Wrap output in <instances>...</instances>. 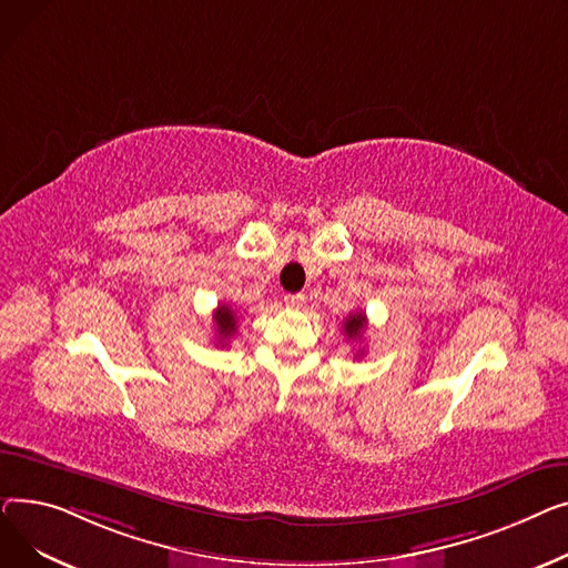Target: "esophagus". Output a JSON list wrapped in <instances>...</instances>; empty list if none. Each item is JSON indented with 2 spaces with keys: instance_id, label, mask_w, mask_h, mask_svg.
Here are the masks:
<instances>
[{
  "instance_id": "34e87169",
  "label": "esophagus",
  "mask_w": 568,
  "mask_h": 568,
  "mask_svg": "<svg viewBox=\"0 0 568 568\" xmlns=\"http://www.w3.org/2000/svg\"><path fill=\"white\" fill-rule=\"evenodd\" d=\"M284 303L291 310H300V307H305V295L303 293H288V295H284Z\"/></svg>"
}]
</instances>
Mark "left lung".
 Returning a JSON list of instances; mask_svg holds the SVG:
<instances>
[{
    "mask_svg": "<svg viewBox=\"0 0 568 568\" xmlns=\"http://www.w3.org/2000/svg\"><path fill=\"white\" fill-rule=\"evenodd\" d=\"M364 327H366V316H364V312H355V314H351V316L344 321V332H346L348 339H359Z\"/></svg>",
    "mask_w": 568,
    "mask_h": 568,
    "instance_id": "1",
    "label": "left lung"
}]
</instances>
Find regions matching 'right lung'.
<instances>
[{
  "label": "right lung",
  "instance_id": "obj_1",
  "mask_svg": "<svg viewBox=\"0 0 568 568\" xmlns=\"http://www.w3.org/2000/svg\"><path fill=\"white\" fill-rule=\"evenodd\" d=\"M213 321H215V332H217L220 346H226V342L231 339L233 332H236V314H233V310L229 305H217V310L213 314Z\"/></svg>",
  "mask_w": 568,
  "mask_h": 568
}]
</instances>
